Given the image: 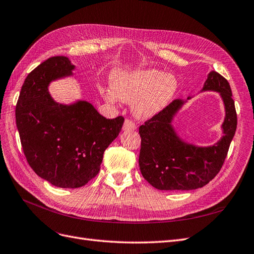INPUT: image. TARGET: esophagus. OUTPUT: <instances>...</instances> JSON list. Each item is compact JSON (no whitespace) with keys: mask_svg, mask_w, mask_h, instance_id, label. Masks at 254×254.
Instances as JSON below:
<instances>
[{"mask_svg":"<svg viewBox=\"0 0 254 254\" xmlns=\"http://www.w3.org/2000/svg\"><path fill=\"white\" fill-rule=\"evenodd\" d=\"M136 129V126L135 123L132 121V120H128L127 119L125 121V123H123V127H122V131L123 132H131V131H135Z\"/></svg>","mask_w":254,"mask_h":254,"instance_id":"obj_1","label":"esophagus"}]
</instances>
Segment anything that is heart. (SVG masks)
<instances>
[{
  "mask_svg": "<svg viewBox=\"0 0 254 254\" xmlns=\"http://www.w3.org/2000/svg\"><path fill=\"white\" fill-rule=\"evenodd\" d=\"M110 81L112 89L101 87V95L112 104L119 100L129 103L133 116L140 120L161 114L178 90L176 76L156 69H119L111 74Z\"/></svg>",
  "mask_w": 254,
  "mask_h": 254,
  "instance_id": "obj_1",
  "label": "heart"
}]
</instances>
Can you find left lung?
I'll use <instances>...</instances> for the list:
<instances>
[{"instance_id": "1", "label": "left lung", "mask_w": 254, "mask_h": 254, "mask_svg": "<svg viewBox=\"0 0 254 254\" xmlns=\"http://www.w3.org/2000/svg\"><path fill=\"white\" fill-rule=\"evenodd\" d=\"M218 92L224 107L222 136L211 146L185 140L173 126L177 115L190 100L178 99L139 127L141 148L139 168L142 177L159 190H191L203 187L221 169L233 139L237 116L228 81L211 71L200 92Z\"/></svg>"}]
</instances>
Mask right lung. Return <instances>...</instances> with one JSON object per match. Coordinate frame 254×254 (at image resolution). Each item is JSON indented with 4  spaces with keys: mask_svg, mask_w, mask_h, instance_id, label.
Instances as JSON below:
<instances>
[{
    "mask_svg": "<svg viewBox=\"0 0 254 254\" xmlns=\"http://www.w3.org/2000/svg\"><path fill=\"white\" fill-rule=\"evenodd\" d=\"M66 56L40 64L25 78L16 106V122L24 155L41 179L61 188H77L100 171L103 153L117 138L125 119H106L85 100L59 103L51 83L73 76Z\"/></svg>",
    "mask_w": 254,
    "mask_h": 254,
    "instance_id": "obj_1",
    "label": "right lung"
}]
</instances>
